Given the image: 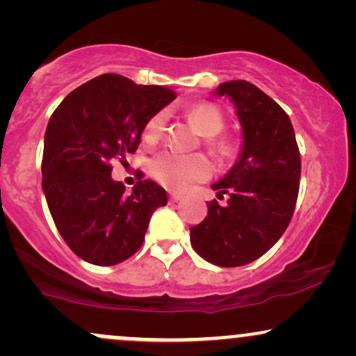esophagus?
Here are the masks:
<instances>
[{
    "mask_svg": "<svg viewBox=\"0 0 356 356\" xmlns=\"http://www.w3.org/2000/svg\"><path fill=\"white\" fill-rule=\"evenodd\" d=\"M169 199H170V202H177V201H181L182 195L181 194H175V192H170Z\"/></svg>",
    "mask_w": 356,
    "mask_h": 356,
    "instance_id": "esophagus-1",
    "label": "esophagus"
}]
</instances>
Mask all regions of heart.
I'll return each mask as SVG.
<instances>
[{
	"instance_id": "obj_1",
	"label": "heart",
	"mask_w": 356,
	"mask_h": 356,
	"mask_svg": "<svg viewBox=\"0 0 356 356\" xmlns=\"http://www.w3.org/2000/svg\"><path fill=\"white\" fill-rule=\"evenodd\" d=\"M165 112L154 113L145 122L142 129V142L152 145L162 137L165 130ZM189 118L192 125L204 137H212L219 134L224 127V113L218 105L211 102H199L189 108ZM211 147L218 152H226L229 149L226 140H211ZM211 162L201 154L181 155L164 150L157 154L150 162V172L162 186L170 191H184L194 182L206 181L211 175Z\"/></svg>"
}]
</instances>
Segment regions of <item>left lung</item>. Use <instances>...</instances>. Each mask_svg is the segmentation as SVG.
Segmentation results:
<instances>
[{"label":"left lung","instance_id":"1","mask_svg":"<svg viewBox=\"0 0 356 356\" xmlns=\"http://www.w3.org/2000/svg\"><path fill=\"white\" fill-rule=\"evenodd\" d=\"M214 93L234 102L243 127V150L232 169L212 186L218 199L191 227L199 256L220 268L252 263L283 236L295 212L301 157L288 113L246 80L220 83Z\"/></svg>","mask_w":356,"mask_h":356}]
</instances>
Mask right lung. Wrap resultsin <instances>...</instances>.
I'll return each mask as SVG.
<instances>
[{
    "label": "right lung",
    "instance_id": "add662e5",
    "mask_svg": "<svg viewBox=\"0 0 356 356\" xmlns=\"http://www.w3.org/2000/svg\"><path fill=\"white\" fill-rule=\"evenodd\" d=\"M174 99L172 88L105 73L68 93L50 117L42 187L61 238L87 263L113 266L136 254L154 211L167 204L149 179L127 194L112 179V161L136 152L145 122Z\"/></svg>",
    "mask_w": 356,
    "mask_h": 356
}]
</instances>
